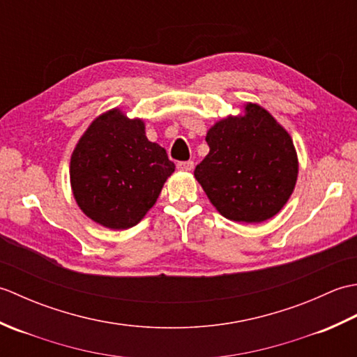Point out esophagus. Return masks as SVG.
Instances as JSON below:
<instances>
[{
	"label": "esophagus",
	"mask_w": 357,
	"mask_h": 357,
	"mask_svg": "<svg viewBox=\"0 0 357 357\" xmlns=\"http://www.w3.org/2000/svg\"><path fill=\"white\" fill-rule=\"evenodd\" d=\"M178 169L181 172H192L195 169L193 161H184V162H178Z\"/></svg>",
	"instance_id": "esophagus-1"
}]
</instances>
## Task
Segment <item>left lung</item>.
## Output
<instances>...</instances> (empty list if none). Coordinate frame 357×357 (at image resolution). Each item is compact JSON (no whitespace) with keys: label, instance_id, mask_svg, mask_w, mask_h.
Wrapping results in <instances>:
<instances>
[{"label":"left lung","instance_id":"obj_1","mask_svg":"<svg viewBox=\"0 0 357 357\" xmlns=\"http://www.w3.org/2000/svg\"><path fill=\"white\" fill-rule=\"evenodd\" d=\"M244 107V115L218 121L207 132L210 151L195 178L224 218L257 224L285 206L299 164L285 128L261 105Z\"/></svg>","mask_w":357,"mask_h":357}]
</instances>
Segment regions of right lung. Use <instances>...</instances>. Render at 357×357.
Segmentation results:
<instances>
[{"instance_id":"right-lung-1","label":"right lung","mask_w":357,"mask_h":357,"mask_svg":"<svg viewBox=\"0 0 357 357\" xmlns=\"http://www.w3.org/2000/svg\"><path fill=\"white\" fill-rule=\"evenodd\" d=\"M174 164L146 136L142 119L119 109L98 116L75 147L70 185L82 213L112 230L138 224L155 206Z\"/></svg>"}]
</instances>
